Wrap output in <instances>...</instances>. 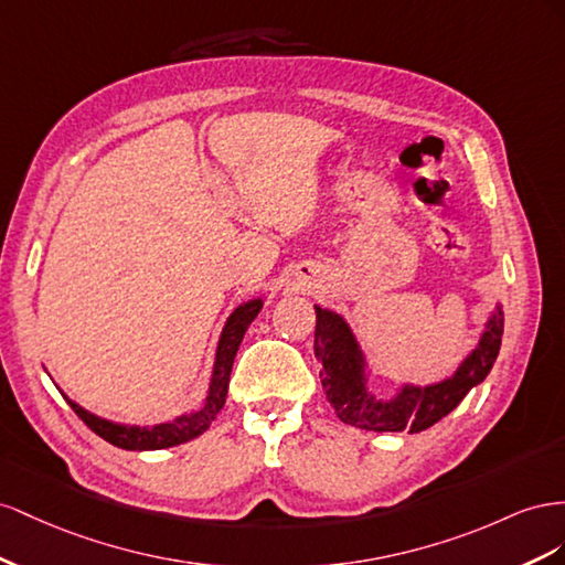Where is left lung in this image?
Here are the masks:
<instances>
[{"instance_id":"left-lung-1","label":"left lung","mask_w":565,"mask_h":565,"mask_svg":"<svg viewBox=\"0 0 565 565\" xmlns=\"http://www.w3.org/2000/svg\"><path fill=\"white\" fill-rule=\"evenodd\" d=\"M315 354L321 364V385L343 424L376 433L426 430L452 412L478 383L486 381L499 354L504 315L497 308L478 348L463 360L452 379L435 385H402L393 399H379L366 391L364 358L350 327L335 312L315 308Z\"/></svg>"}]
</instances>
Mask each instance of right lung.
<instances>
[{
  "label": "right lung",
  "mask_w": 565,
  "mask_h": 565,
  "mask_svg": "<svg viewBox=\"0 0 565 565\" xmlns=\"http://www.w3.org/2000/svg\"><path fill=\"white\" fill-rule=\"evenodd\" d=\"M263 308V300H248L232 312L227 319V324L222 329L220 343H217V354H215V369H213V379H211V391H207L205 405L193 412L184 414L180 418H174L170 424H158V426H122V424H113L106 422L102 416H94L87 409L75 405L73 399H68V405L73 412L83 418V422L104 438L106 443L116 445L120 449H135V452H143V449H166L189 443L215 422V416L224 407V399H227L230 391V374H232V364L236 358V350L244 341V333L250 327V321L257 317Z\"/></svg>",
  "instance_id": "1"
}]
</instances>
